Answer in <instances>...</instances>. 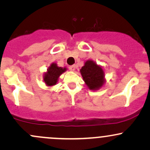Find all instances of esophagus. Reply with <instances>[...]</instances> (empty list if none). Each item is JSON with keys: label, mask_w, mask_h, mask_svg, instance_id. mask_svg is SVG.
Returning a JSON list of instances; mask_svg holds the SVG:
<instances>
[{"label": "esophagus", "mask_w": 150, "mask_h": 150, "mask_svg": "<svg viewBox=\"0 0 150 150\" xmlns=\"http://www.w3.org/2000/svg\"><path fill=\"white\" fill-rule=\"evenodd\" d=\"M75 68H76V66H75V65H70L69 67V69L70 70H72V71H75Z\"/></svg>", "instance_id": "obj_1"}]
</instances>
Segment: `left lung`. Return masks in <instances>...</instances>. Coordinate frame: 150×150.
Returning a JSON list of instances; mask_svg holds the SVG:
<instances>
[{
  "mask_svg": "<svg viewBox=\"0 0 150 150\" xmlns=\"http://www.w3.org/2000/svg\"><path fill=\"white\" fill-rule=\"evenodd\" d=\"M83 80L91 90L100 89L105 82L104 72L100 65L92 60H88L80 69Z\"/></svg>",
  "mask_w": 150,
  "mask_h": 150,
  "instance_id": "left-lung-1",
  "label": "left lung"
}]
</instances>
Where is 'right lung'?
<instances>
[{
	"instance_id": "add662e5",
	"label": "right lung",
	"mask_w": 150,
	"mask_h": 150,
	"mask_svg": "<svg viewBox=\"0 0 150 150\" xmlns=\"http://www.w3.org/2000/svg\"><path fill=\"white\" fill-rule=\"evenodd\" d=\"M66 68L58 67L56 63H51L44 75V81L46 85L49 87L56 85L60 75L66 71Z\"/></svg>"
}]
</instances>
